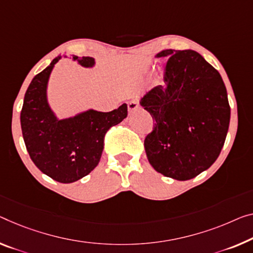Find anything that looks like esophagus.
I'll list each match as a JSON object with an SVG mask.
<instances>
[{
  "label": "esophagus",
  "mask_w": 253,
  "mask_h": 253,
  "mask_svg": "<svg viewBox=\"0 0 253 253\" xmlns=\"http://www.w3.org/2000/svg\"><path fill=\"white\" fill-rule=\"evenodd\" d=\"M137 110H139V105L137 102H134V100H132L129 104H127V111H129V113H133Z\"/></svg>",
  "instance_id": "34e87169"
}]
</instances>
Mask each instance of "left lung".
Instances as JSON below:
<instances>
[{"instance_id": "1", "label": "left lung", "mask_w": 253, "mask_h": 253, "mask_svg": "<svg viewBox=\"0 0 253 253\" xmlns=\"http://www.w3.org/2000/svg\"><path fill=\"white\" fill-rule=\"evenodd\" d=\"M165 86L140 99L155 120L145 139L155 170L177 181L208 169L223 148L231 119L227 91L219 72L192 49H164Z\"/></svg>"}]
</instances>
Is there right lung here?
Returning <instances> with one entry per match:
<instances>
[{"label":"right lung","instance_id":"right-lung-1","mask_svg":"<svg viewBox=\"0 0 253 253\" xmlns=\"http://www.w3.org/2000/svg\"><path fill=\"white\" fill-rule=\"evenodd\" d=\"M62 57L35 76L27 89L20 113L22 137L29 156L42 173L60 183H72L88 175L98 165L104 149V137L113 126L127 116V105L112 112L92 108L75 116L59 119L49 106L47 86L50 73ZM81 67H95L94 57L70 55Z\"/></svg>","mask_w":253,"mask_h":253}]
</instances>
